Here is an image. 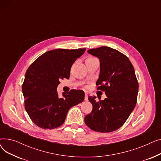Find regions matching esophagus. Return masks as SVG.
Returning <instances> with one entry per match:
<instances>
[{"label": "esophagus", "mask_w": 161, "mask_h": 161, "mask_svg": "<svg viewBox=\"0 0 161 161\" xmlns=\"http://www.w3.org/2000/svg\"><path fill=\"white\" fill-rule=\"evenodd\" d=\"M85 100L86 101H88V95H87V93H86V95H85Z\"/></svg>", "instance_id": "1"}]
</instances>
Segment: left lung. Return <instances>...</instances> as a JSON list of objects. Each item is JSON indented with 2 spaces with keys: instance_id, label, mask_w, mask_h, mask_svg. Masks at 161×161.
Masks as SVG:
<instances>
[{
  "instance_id": "8db88e82",
  "label": "left lung",
  "mask_w": 161,
  "mask_h": 161,
  "mask_svg": "<svg viewBox=\"0 0 161 161\" xmlns=\"http://www.w3.org/2000/svg\"><path fill=\"white\" fill-rule=\"evenodd\" d=\"M100 60L97 89L105 92L104 100L96 101L89 97L92 112L84 120L88 127L100 132H110L119 129L136 104L138 82L129 58L117 50L102 46L87 51Z\"/></svg>"
}]
</instances>
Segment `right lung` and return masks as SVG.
I'll use <instances>...</instances> for the list:
<instances>
[{"label": "right lung", "mask_w": 161, "mask_h": 161, "mask_svg": "<svg viewBox=\"0 0 161 161\" xmlns=\"http://www.w3.org/2000/svg\"><path fill=\"white\" fill-rule=\"evenodd\" d=\"M56 49L42 54L29 67L22 86L25 108L32 121L44 129L61 126L69 109L82 103L85 92L72 89L58 95L61 79H69L70 69L76 59L86 52Z\"/></svg>", "instance_id": "obj_1"}]
</instances>
